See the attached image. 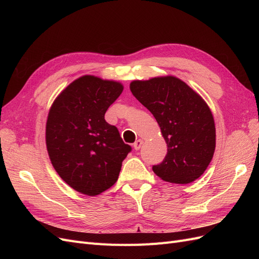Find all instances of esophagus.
<instances>
[{"label": "esophagus", "mask_w": 259, "mask_h": 259, "mask_svg": "<svg viewBox=\"0 0 259 259\" xmlns=\"http://www.w3.org/2000/svg\"><path fill=\"white\" fill-rule=\"evenodd\" d=\"M143 144H144V140H142V139L136 140V142L134 143V149H135V150H139L140 147H142Z\"/></svg>", "instance_id": "obj_1"}]
</instances>
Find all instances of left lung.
Wrapping results in <instances>:
<instances>
[{
    "label": "left lung",
    "instance_id": "8db88e82",
    "mask_svg": "<svg viewBox=\"0 0 259 259\" xmlns=\"http://www.w3.org/2000/svg\"><path fill=\"white\" fill-rule=\"evenodd\" d=\"M130 89L153 114L167 145L165 158L152 166L154 173L168 183L194 182L207 168L216 146L214 117L207 104L171 75L133 81Z\"/></svg>",
    "mask_w": 259,
    "mask_h": 259
}]
</instances>
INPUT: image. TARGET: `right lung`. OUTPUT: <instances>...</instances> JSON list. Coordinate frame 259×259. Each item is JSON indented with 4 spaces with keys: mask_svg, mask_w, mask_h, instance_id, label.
Here are the masks:
<instances>
[{
    "mask_svg": "<svg viewBox=\"0 0 259 259\" xmlns=\"http://www.w3.org/2000/svg\"><path fill=\"white\" fill-rule=\"evenodd\" d=\"M123 92V85L83 75L62 91L46 122V147L61 179L72 189L97 195L119 178L132 147L105 120V113Z\"/></svg>",
    "mask_w": 259,
    "mask_h": 259,
    "instance_id": "obj_1",
    "label": "right lung"
}]
</instances>
